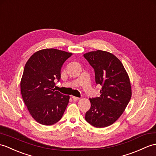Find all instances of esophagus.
I'll return each instance as SVG.
<instances>
[{"mask_svg":"<svg viewBox=\"0 0 156 156\" xmlns=\"http://www.w3.org/2000/svg\"><path fill=\"white\" fill-rule=\"evenodd\" d=\"M72 100H73L74 101H76V100H78L79 99V98L76 97V96H72Z\"/></svg>","mask_w":156,"mask_h":156,"instance_id":"34e87169","label":"esophagus"}]
</instances>
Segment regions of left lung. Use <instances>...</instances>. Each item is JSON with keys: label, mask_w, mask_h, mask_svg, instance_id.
Listing matches in <instances>:
<instances>
[{"label": "left lung", "mask_w": 156, "mask_h": 156, "mask_svg": "<svg viewBox=\"0 0 156 156\" xmlns=\"http://www.w3.org/2000/svg\"><path fill=\"white\" fill-rule=\"evenodd\" d=\"M84 56L94 70L96 84L102 86L100 96L90 98L85 119L96 128L107 127L121 116L131 99L129 76L120 60L110 52L98 50Z\"/></svg>", "instance_id": "left-lung-1"}]
</instances>
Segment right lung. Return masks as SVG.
Returning a JSON list of instances; mask_svg holds the SVG:
<instances>
[{"label": "right lung", "mask_w": 156, "mask_h": 156, "mask_svg": "<svg viewBox=\"0 0 156 156\" xmlns=\"http://www.w3.org/2000/svg\"><path fill=\"white\" fill-rule=\"evenodd\" d=\"M72 55L62 50L46 48L30 56L25 64L20 82L21 94L30 115L42 125L56 124L62 117L70 96L54 89L60 81L64 62Z\"/></svg>", "instance_id": "add662e5"}]
</instances>
